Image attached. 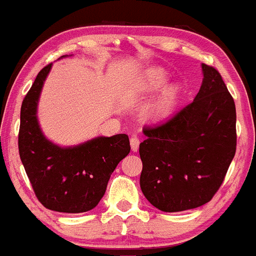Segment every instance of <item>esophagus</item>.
<instances>
[{
	"label": "esophagus",
	"instance_id": "obj_1",
	"mask_svg": "<svg viewBox=\"0 0 256 256\" xmlns=\"http://www.w3.org/2000/svg\"><path fill=\"white\" fill-rule=\"evenodd\" d=\"M130 147H132L133 152H137L138 148H140V140H138L137 136H133L130 138Z\"/></svg>",
	"mask_w": 256,
	"mask_h": 256
}]
</instances>
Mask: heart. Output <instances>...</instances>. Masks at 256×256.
<instances>
[{
    "instance_id": "obj_1",
    "label": "heart",
    "mask_w": 256,
    "mask_h": 256,
    "mask_svg": "<svg viewBox=\"0 0 256 256\" xmlns=\"http://www.w3.org/2000/svg\"><path fill=\"white\" fill-rule=\"evenodd\" d=\"M168 82V74L163 69H150L147 70L142 75L140 80V89L143 93H154L160 88H163ZM181 93V88L177 84L168 85L163 89L162 93L158 96V98L150 104L147 108V113L150 116H163L168 113L174 104L177 103Z\"/></svg>"
}]
</instances>
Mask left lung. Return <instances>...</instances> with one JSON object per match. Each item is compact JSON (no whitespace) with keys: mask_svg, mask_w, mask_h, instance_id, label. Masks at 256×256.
I'll return each instance as SVG.
<instances>
[{"mask_svg":"<svg viewBox=\"0 0 256 256\" xmlns=\"http://www.w3.org/2000/svg\"><path fill=\"white\" fill-rule=\"evenodd\" d=\"M201 66L202 84L194 100L162 123L143 128L140 190L164 212L208 204L235 156L234 99L220 72L206 64Z\"/></svg>","mask_w":256,"mask_h":256,"instance_id":"1","label":"left lung"}]
</instances>
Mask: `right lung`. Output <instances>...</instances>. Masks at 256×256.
Here are the masks:
<instances>
[{
  "mask_svg": "<svg viewBox=\"0 0 256 256\" xmlns=\"http://www.w3.org/2000/svg\"><path fill=\"white\" fill-rule=\"evenodd\" d=\"M51 66L46 65L38 72L22 102L18 152L34 192L46 208L86 212L98 205L110 174L130 152V138L96 137L74 147H60L48 140L38 126V103Z\"/></svg>",
  "mask_w": 256,
  "mask_h": 256,
  "instance_id": "obj_1",
  "label": "right lung"
}]
</instances>
